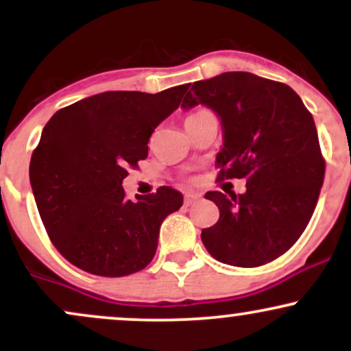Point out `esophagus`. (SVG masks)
Returning <instances> with one entry per match:
<instances>
[{
	"label": "esophagus",
	"mask_w": 351,
	"mask_h": 351,
	"mask_svg": "<svg viewBox=\"0 0 351 351\" xmlns=\"http://www.w3.org/2000/svg\"><path fill=\"white\" fill-rule=\"evenodd\" d=\"M199 199L201 195H198V193H186V195H184V204H186V206H193V204Z\"/></svg>",
	"instance_id": "esophagus-1"
}]
</instances>
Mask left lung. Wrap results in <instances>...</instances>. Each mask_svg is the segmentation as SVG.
Instances as JSON below:
<instances>
[{"mask_svg":"<svg viewBox=\"0 0 351 351\" xmlns=\"http://www.w3.org/2000/svg\"><path fill=\"white\" fill-rule=\"evenodd\" d=\"M199 104L221 120L219 175L245 180L243 195H204L219 208V219L203 229L201 241L219 263L237 267L271 263L307 228L324 184L325 162L313 117L291 87L251 72L193 82L181 108Z\"/></svg>","mask_w":351,"mask_h":351,"instance_id":"8db88e82","label":"left lung"}]
</instances>
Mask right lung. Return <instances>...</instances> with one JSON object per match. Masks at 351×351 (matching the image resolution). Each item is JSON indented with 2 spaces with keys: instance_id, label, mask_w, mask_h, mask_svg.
Returning a JSON list of instances; mask_svg holds the SVG:
<instances>
[{
  "instance_id": "obj_1",
  "label": "right lung",
  "mask_w": 351,
  "mask_h": 351,
  "mask_svg": "<svg viewBox=\"0 0 351 351\" xmlns=\"http://www.w3.org/2000/svg\"><path fill=\"white\" fill-rule=\"evenodd\" d=\"M186 86L158 94L102 92L60 108L31 156L29 180L56 249L82 271L122 277L152 263L160 226L183 195L170 186L128 199V167L148 156V140L176 110Z\"/></svg>"
}]
</instances>
